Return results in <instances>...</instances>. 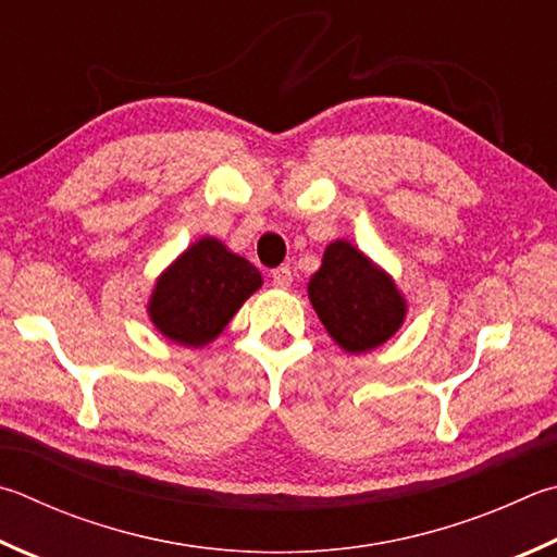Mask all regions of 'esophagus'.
<instances>
[{"label":"esophagus","instance_id":"34e87169","mask_svg":"<svg viewBox=\"0 0 557 557\" xmlns=\"http://www.w3.org/2000/svg\"><path fill=\"white\" fill-rule=\"evenodd\" d=\"M270 277H272V285L285 289V287H289V282H292V270L289 268H275L270 272Z\"/></svg>","mask_w":557,"mask_h":557}]
</instances>
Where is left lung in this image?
<instances>
[{"label": "left lung", "instance_id": "left-lung-1", "mask_svg": "<svg viewBox=\"0 0 557 557\" xmlns=\"http://www.w3.org/2000/svg\"><path fill=\"white\" fill-rule=\"evenodd\" d=\"M307 292L329 336L352 356L389 341L407 317L394 280L348 240L326 246Z\"/></svg>", "mask_w": 557, "mask_h": 557}]
</instances>
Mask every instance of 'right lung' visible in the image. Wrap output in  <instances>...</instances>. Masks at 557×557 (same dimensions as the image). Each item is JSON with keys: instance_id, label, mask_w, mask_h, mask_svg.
<instances>
[{"instance_id": "obj_1", "label": "right lung", "mask_w": 557, "mask_h": 557, "mask_svg": "<svg viewBox=\"0 0 557 557\" xmlns=\"http://www.w3.org/2000/svg\"><path fill=\"white\" fill-rule=\"evenodd\" d=\"M258 268L216 238H199L158 277L148 317L165 338L201 348L260 289Z\"/></svg>"}]
</instances>
